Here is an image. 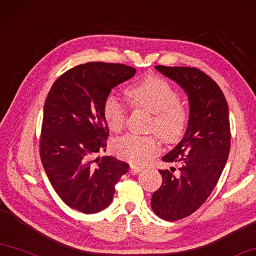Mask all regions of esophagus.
Wrapping results in <instances>:
<instances>
[{
    "mask_svg": "<svg viewBox=\"0 0 256 256\" xmlns=\"http://www.w3.org/2000/svg\"><path fill=\"white\" fill-rule=\"evenodd\" d=\"M141 171H142V168H138V166H134V165H131V168H130V174H132V176H136V174H138Z\"/></svg>",
    "mask_w": 256,
    "mask_h": 256,
    "instance_id": "34e87169",
    "label": "esophagus"
}]
</instances>
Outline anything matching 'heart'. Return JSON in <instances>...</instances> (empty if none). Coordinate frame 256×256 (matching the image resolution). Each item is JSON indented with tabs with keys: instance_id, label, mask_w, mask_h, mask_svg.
Here are the masks:
<instances>
[{
	"instance_id": "b5f03b06",
	"label": "heart",
	"mask_w": 256,
	"mask_h": 256,
	"mask_svg": "<svg viewBox=\"0 0 256 256\" xmlns=\"http://www.w3.org/2000/svg\"><path fill=\"white\" fill-rule=\"evenodd\" d=\"M126 94L136 109L152 114L149 132L156 133L165 144H176L184 136L189 125V109L168 80L160 76L147 75L131 85ZM104 116L108 128L120 133L126 125L128 108L118 98L109 96L104 104ZM156 136H125L116 142V152L134 165L147 164L160 152Z\"/></svg>"
}]
</instances>
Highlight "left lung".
I'll return each instance as SVG.
<instances>
[{"mask_svg": "<svg viewBox=\"0 0 256 256\" xmlns=\"http://www.w3.org/2000/svg\"><path fill=\"white\" fill-rule=\"evenodd\" d=\"M180 85L189 99V125L181 142L165 155L160 170L163 182L152 197V208L166 221L192 216L216 186L230 152V120L226 96L218 85L194 67L156 66Z\"/></svg>", "mask_w": 256, "mask_h": 256, "instance_id": "1", "label": "left lung"}]
</instances>
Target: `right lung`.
Listing matches in <instances>:
<instances>
[{
    "mask_svg": "<svg viewBox=\"0 0 256 256\" xmlns=\"http://www.w3.org/2000/svg\"><path fill=\"white\" fill-rule=\"evenodd\" d=\"M123 64L86 62L52 85L44 104L40 156L52 186L70 208L85 214L110 205L128 164L106 150L109 130L104 104L112 88L136 74Z\"/></svg>",
    "mask_w": 256,
    "mask_h": 256,
    "instance_id": "right-lung-1",
    "label": "right lung"
}]
</instances>
